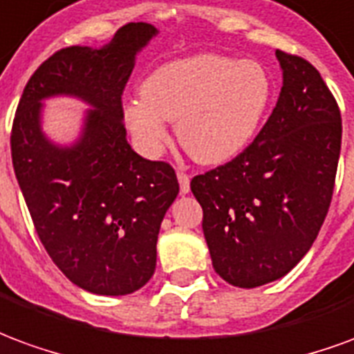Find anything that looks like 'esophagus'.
Wrapping results in <instances>:
<instances>
[{"mask_svg":"<svg viewBox=\"0 0 354 354\" xmlns=\"http://www.w3.org/2000/svg\"><path fill=\"white\" fill-rule=\"evenodd\" d=\"M178 182H180V192L189 193V174H185L184 170H178Z\"/></svg>","mask_w":354,"mask_h":354,"instance_id":"obj_1","label":"esophagus"}]
</instances>
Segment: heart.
<instances>
[{
	"instance_id": "1",
	"label": "heart",
	"mask_w": 354,
	"mask_h": 354,
	"mask_svg": "<svg viewBox=\"0 0 354 354\" xmlns=\"http://www.w3.org/2000/svg\"><path fill=\"white\" fill-rule=\"evenodd\" d=\"M273 98V80L260 62L195 55L155 68L140 98L124 104V121L147 153L169 140L165 121L203 165L230 161L254 138Z\"/></svg>"
}]
</instances>
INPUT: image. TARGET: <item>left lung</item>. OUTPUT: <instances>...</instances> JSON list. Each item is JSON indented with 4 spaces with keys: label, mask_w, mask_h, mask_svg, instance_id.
<instances>
[{
    "label": "left lung",
    "mask_w": 354,
    "mask_h": 354,
    "mask_svg": "<svg viewBox=\"0 0 354 354\" xmlns=\"http://www.w3.org/2000/svg\"><path fill=\"white\" fill-rule=\"evenodd\" d=\"M282 88L245 151L192 180L214 271L239 288L273 282L319 235L334 193L342 113L319 70L277 50Z\"/></svg>",
    "instance_id": "obj_1"
}]
</instances>
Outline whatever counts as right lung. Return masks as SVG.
Wrapping results in <instances>:
<instances>
[{"label":"right lung","instance_id":"1","mask_svg":"<svg viewBox=\"0 0 354 354\" xmlns=\"http://www.w3.org/2000/svg\"><path fill=\"white\" fill-rule=\"evenodd\" d=\"M155 34L151 24L124 26L102 49L57 50L30 77L12 121V169L39 241L73 284L100 296L151 279L159 227L180 192L174 169L140 157L123 123L134 58ZM58 93L95 108L70 148L41 131V100Z\"/></svg>","mask_w":354,"mask_h":354}]
</instances>
